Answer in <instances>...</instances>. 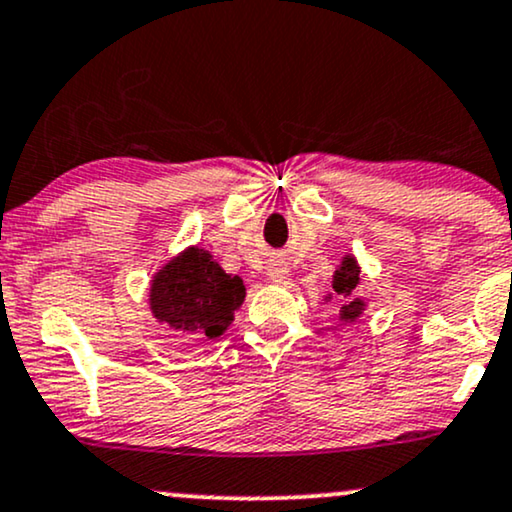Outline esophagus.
I'll list each match as a JSON object with an SVG mask.
<instances>
[{
  "label": "esophagus",
  "instance_id": "34e87169",
  "mask_svg": "<svg viewBox=\"0 0 512 512\" xmlns=\"http://www.w3.org/2000/svg\"><path fill=\"white\" fill-rule=\"evenodd\" d=\"M269 278L274 283H281L283 278H286V269H283V264H271V267H269Z\"/></svg>",
  "mask_w": 512,
  "mask_h": 512
}]
</instances>
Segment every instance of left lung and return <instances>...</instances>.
<instances>
[{"instance_id": "8db88e82", "label": "left lung", "mask_w": 512, "mask_h": 512, "mask_svg": "<svg viewBox=\"0 0 512 512\" xmlns=\"http://www.w3.org/2000/svg\"><path fill=\"white\" fill-rule=\"evenodd\" d=\"M361 278H359V264L352 255H347L333 276V290L342 302L340 307V321H354L364 312V300L357 295Z\"/></svg>"}]
</instances>
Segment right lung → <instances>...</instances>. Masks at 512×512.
I'll use <instances>...</instances> for the list:
<instances>
[{"label":"right lung","instance_id":"add662e5","mask_svg":"<svg viewBox=\"0 0 512 512\" xmlns=\"http://www.w3.org/2000/svg\"><path fill=\"white\" fill-rule=\"evenodd\" d=\"M245 300L238 276L226 274L208 250L189 248L165 264L151 283V312L179 335L215 340Z\"/></svg>","mask_w":512,"mask_h":512}]
</instances>
